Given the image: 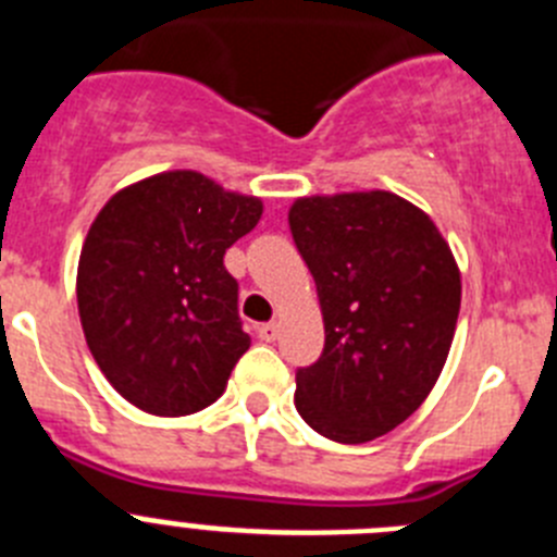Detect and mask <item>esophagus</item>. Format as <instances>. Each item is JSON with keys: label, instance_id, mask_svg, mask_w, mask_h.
Returning a JSON list of instances; mask_svg holds the SVG:
<instances>
[{"label": "esophagus", "instance_id": "obj_1", "mask_svg": "<svg viewBox=\"0 0 557 557\" xmlns=\"http://www.w3.org/2000/svg\"><path fill=\"white\" fill-rule=\"evenodd\" d=\"M256 334H259V337L264 339V343H273L275 337H278V323H262V326L256 329Z\"/></svg>", "mask_w": 557, "mask_h": 557}]
</instances>
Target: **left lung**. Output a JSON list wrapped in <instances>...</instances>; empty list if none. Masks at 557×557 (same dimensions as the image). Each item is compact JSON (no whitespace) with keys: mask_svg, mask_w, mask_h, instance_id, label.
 I'll return each mask as SVG.
<instances>
[{"mask_svg":"<svg viewBox=\"0 0 557 557\" xmlns=\"http://www.w3.org/2000/svg\"><path fill=\"white\" fill-rule=\"evenodd\" d=\"M289 231L323 309L318 362L295 371V407L337 444L396 430L444 371L460 270L424 211L391 191L301 198Z\"/></svg>","mask_w":557,"mask_h":557,"instance_id":"8db88e82","label":"left lung"}]
</instances>
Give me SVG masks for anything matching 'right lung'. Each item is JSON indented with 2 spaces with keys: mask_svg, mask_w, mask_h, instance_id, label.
Wrapping results in <instances>:
<instances>
[{
  "mask_svg": "<svg viewBox=\"0 0 557 557\" xmlns=\"http://www.w3.org/2000/svg\"><path fill=\"white\" fill-rule=\"evenodd\" d=\"M259 218L262 200L189 170L102 206L81 250L77 309L97 366L131 405L189 416L225 391L250 337L223 256Z\"/></svg>",
  "mask_w": 557,
  "mask_h": 557,
  "instance_id": "add662e5",
  "label": "right lung"
}]
</instances>
